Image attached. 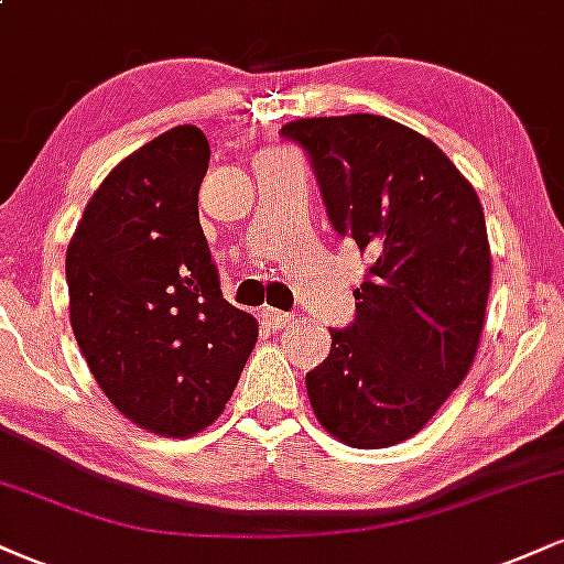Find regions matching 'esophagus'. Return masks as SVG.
<instances>
[{
    "label": "esophagus",
    "mask_w": 564,
    "mask_h": 564,
    "mask_svg": "<svg viewBox=\"0 0 564 564\" xmlns=\"http://www.w3.org/2000/svg\"><path fill=\"white\" fill-rule=\"evenodd\" d=\"M260 318L268 323L270 328H273V332H278V328H283V326H289L291 321H294V315L291 313H281V310H273V307H262L260 310Z\"/></svg>",
    "instance_id": "1"
}]
</instances>
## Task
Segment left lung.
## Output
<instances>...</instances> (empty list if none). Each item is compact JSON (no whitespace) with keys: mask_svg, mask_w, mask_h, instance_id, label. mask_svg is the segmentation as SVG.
<instances>
[{"mask_svg":"<svg viewBox=\"0 0 564 564\" xmlns=\"http://www.w3.org/2000/svg\"><path fill=\"white\" fill-rule=\"evenodd\" d=\"M302 148L332 228L368 257L355 318L307 373L332 435L384 448L416 435L467 377L490 291L477 193L432 140L384 116L300 119Z\"/></svg>","mask_w":564,"mask_h":564,"instance_id":"1","label":"left lung"}]
</instances>
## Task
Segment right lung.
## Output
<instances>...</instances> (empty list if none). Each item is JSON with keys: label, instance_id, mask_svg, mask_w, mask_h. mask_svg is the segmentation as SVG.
I'll use <instances>...</instances> for the list:
<instances>
[{"label": "right lung", "instance_id": "right-lung-1", "mask_svg": "<svg viewBox=\"0 0 564 564\" xmlns=\"http://www.w3.org/2000/svg\"><path fill=\"white\" fill-rule=\"evenodd\" d=\"M209 142L174 127L102 180L68 243L70 326L108 400L159 435H196L223 413L257 341L223 300L198 223Z\"/></svg>", "mask_w": 564, "mask_h": 564}]
</instances>
